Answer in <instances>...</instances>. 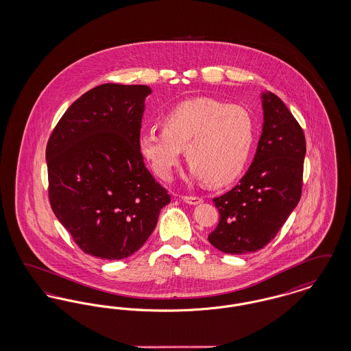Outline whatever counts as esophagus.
<instances>
[{
	"label": "esophagus",
	"instance_id": "34e87169",
	"mask_svg": "<svg viewBox=\"0 0 351 351\" xmlns=\"http://www.w3.org/2000/svg\"><path fill=\"white\" fill-rule=\"evenodd\" d=\"M182 200L186 202V204H189V205H197V204L202 202V199L199 196H182Z\"/></svg>",
	"mask_w": 351,
	"mask_h": 351
}]
</instances>
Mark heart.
I'll use <instances>...</instances> for the list:
<instances>
[{
    "label": "heart",
    "mask_w": 351,
    "mask_h": 351,
    "mask_svg": "<svg viewBox=\"0 0 351 351\" xmlns=\"http://www.w3.org/2000/svg\"><path fill=\"white\" fill-rule=\"evenodd\" d=\"M162 130H146L138 147L154 172L167 180L185 149L191 173L208 185L235 180L250 156L255 125L250 112L210 97L183 101L160 119Z\"/></svg>",
    "instance_id": "obj_1"
}]
</instances>
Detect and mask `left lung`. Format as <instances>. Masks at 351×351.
I'll use <instances>...</instances> for the list:
<instances>
[{"label": "left lung", "mask_w": 351, "mask_h": 351, "mask_svg": "<svg viewBox=\"0 0 351 351\" xmlns=\"http://www.w3.org/2000/svg\"><path fill=\"white\" fill-rule=\"evenodd\" d=\"M262 99L263 132L250 168L233 189L213 199L219 222L208 241L232 255L263 249L301 197L305 135L276 95Z\"/></svg>", "instance_id": "1"}]
</instances>
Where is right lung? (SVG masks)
Masks as SVG:
<instances>
[{"label":"right lung","mask_w":351,"mask_h":351,"mask_svg":"<svg viewBox=\"0 0 351 351\" xmlns=\"http://www.w3.org/2000/svg\"><path fill=\"white\" fill-rule=\"evenodd\" d=\"M150 93L147 85H99L68 108L47 142L51 208L75 243L100 259L139 250L171 201L138 147Z\"/></svg>","instance_id":"obj_1"}]
</instances>
